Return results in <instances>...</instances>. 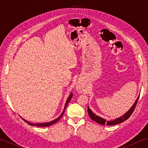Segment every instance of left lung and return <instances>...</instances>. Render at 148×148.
Instances as JSON below:
<instances>
[{
    "label": "left lung",
    "instance_id": "obj_1",
    "mask_svg": "<svg viewBox=\"0 0 148 148\" xmlns=\"http://www.w3.org/2000/svg\"><path fill=\"white\" fill-rule=\"evenodd\" d=\"M139 97H140V96L138 97L136 101H135L134 104L132 105V106L131 108V109H130L126 114H125L123 116L119 117V118H117L115 120H112V121H106V120L104 119L103 118H101V117H100L99 116H97V115H95L93 113V112H92L91 110L89 109V108L88 106V108H87V111H88L89 116L92 120H93V121H96L97 123H98L102 125H117L118 123H121L123 121H125V120L128 119L129 117L131 116L132 112H134L135 108H136L138 101V99H139Z\"/></svg>",
    "mask_w": 148,
    "mask_h": 148
}]
</instances>
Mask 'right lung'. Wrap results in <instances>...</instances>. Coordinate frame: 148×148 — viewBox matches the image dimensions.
Instances as JSON below:
<instances>
[{
	"instance_id": "add662e5",
	"label": "right lung",
	"mask_w": 148,
	"mask_h": 148,
	"mask_svg": "<svg viewBox=\"0 0 148 148\" xmlns=\"http://www.w3.org/2000/svg\"><path fill=\"white\" fill-rule=\"evenodd\" d=\"M72 93H71V95H70V96L69 97V98H68V99H67V101H66V104H65V106H64V110H63V111H62V114H61V116H60L59 117H57V119H54L53 121H50V122H47V123H31V122H29V121H26L25 119H23L25 121L27 124H29V125H31V126H36V127H48V126H50V125H52L53 124H54V123H56L57 122V121H58L61 118V117L63 116V114H64V111H65V109H66V106H67V105H68V104H69V102H70V101H71V99H72Z\"/></svg>"
}]
</instances>
